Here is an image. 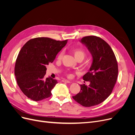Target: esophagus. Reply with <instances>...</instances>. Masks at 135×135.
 Here are the masks:
<instances>
[{
  "instance_id": "34e87169",
  "label": "esophagus",
  "mask_w": 135,
  "mask_h": 135,
  "mask_svg": "<svg viewBox=\"0 0 135 135\" xmlns=\"http://www.w3.org/2000/svg\"><path fill=\"white\" fill-rule=\"evenodd\" d=\"M62 82H65V83H71L70 80H68L66 79H62Z\"/></svg>"
}]
</instances>
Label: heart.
Here are the masks:
<instances>
[{
    "label": "heart",
    "mask_w": 135,
    "mask_h": 135,
    "mask_svg": "<svg viewBox=\"0 0 135 135\" xmlns=\"http://www.w3.org/2000/svg\"><path fill=\"white\" fill-rule=\"evenodd\" d=\"M71 52L73 53V55H74L75 57L76 60L78 59H83L84 57H85V51L83 50V49L80 48H71L70 50ZM62 52H60L58 56H57V59L58 60H61V58H62ZM68 76L69 77H71L72 76V74H70V73H69L68 74Z\"/></svg>",
    "instance_id": "obj_1"
}]
</instances>
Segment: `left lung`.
<instances>
[{
    "label": "left lung",
    "instance_id": "left-lung-1",
    "mask_svg": "<svg viewBox=\"0 0 135 135\" xmlns=\"http://www.w3.org/2000/svg\"><path fill=\"white\" fill-rule=\"evenodd\" d=\"M81 42L88 47L93 57L90 69L83 76L84 80L90 83L80 84V92L73 98L83 107H91L103 103L112 93L117 79L118 66L113 50L103 39L87 36L81 38Z\"/></svg>",
    "mask_w": 135,
    "mask_h": 135
}]
</instances>
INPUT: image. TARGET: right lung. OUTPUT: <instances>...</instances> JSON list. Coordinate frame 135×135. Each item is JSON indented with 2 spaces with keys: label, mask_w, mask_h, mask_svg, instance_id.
<instances>
[{
  "label": "right lung",
  "mask_w": 135,
  "mask_h": 135,
  "mask_svg": "<svg viewBox=\"0 0 135 135\" xmlns=\"http://www.w3.org/2000/svg\"><path fill=\"white\" fill-rule=\"evenodd\" d=\"M67 43L50 38L38 37L27 41L16 61L15 74L20 89L31 100L38 101L50 97L57 81L44 78L46 66L54 62Z\"/></svg>",
  "instance_id": "right-lung-1"
}]
</instances>
